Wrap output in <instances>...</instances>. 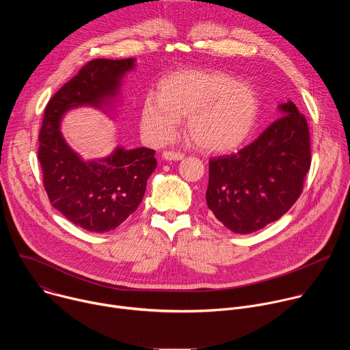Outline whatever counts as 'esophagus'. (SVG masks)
I'll list each match as a JSON object with an SVG mask.
<instances>
[{
  "label": "esophagus",
  "mask_w": 350,
  "mask_h": 350,
  "mask_svg": "<svg viewBox=\"0 0 350 350\" xmlns=\"http://www.w3.org/2000/svg\"><path fill=\"white\" fill-rule=\"evenodd\" d=\"M162 157H163V159H166V161H181V159H184V155H183V154L174 152V151H165V152L162 154Z\"/></svg>",
  "instance_id": "1"
}]
</instances>
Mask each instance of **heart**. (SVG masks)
Returning <instances> with one entry per match:
<instances>
[{
	"mask_svg": "<svg viewBox=\"0 0 350 350\" xmlns=\"http://www.w3.org/2000/svg\"><path fill=\"white\" fill-rule=\"evenodd\" d=\"M259 113L255 91L213 70H178L163 77L141 111V126L158 141L169 139L187 118L188 139L206 152H228L251 134Z\"/></svg>",
	"mask_w": 350,
	"mask_h": 350,
	"instance_id": "b5f03b06",
	"label": "heart"
}]
</instances>
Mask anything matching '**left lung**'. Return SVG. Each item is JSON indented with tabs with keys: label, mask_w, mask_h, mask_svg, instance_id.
Returning <instances> with one entry per match:
<instances>
[{
	"label": "left lung",
	"mask_w": 350,
	"mask_h": 350,
	"mask_svg": "<svg viewBox=\"0 0 350 350\" xmlns=\"http://www.w3.org/2000/svg\"><path fill=\"white\" fill-rule=\"evenodd\" d=\"M280 112L252 144L209 161L208 208L232 232L249 234L278 220L304 191L312 163L308 120L292 101Z\"/></svg>",
	"instance_id": "8db88e82"
}]
</instances>
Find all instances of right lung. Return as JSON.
<instances>
[{
  "mask_svg": "<svg viewBox=\"0 0 350 350\" xmlns=\"http://www.w3.org/2000/svg\"><path fill=\"white\" fill-rule=\"evenodd\" d=\"M134 62V58L90 61L54 94L44 111L38 161L45 192L69 221L91 232L115 230L135 212L146 180L157 169L155 151L118 146L104 159L84 162L64 139L61 119L72 108L111 104Z\"/></svg>",
  "mask_w": 350,
  "mask_h": 350,
  "instance_id": "add662e5",
  "label": "right lung"
}]
</instances>
